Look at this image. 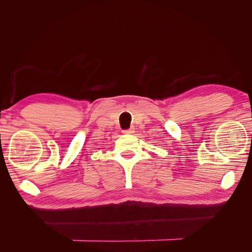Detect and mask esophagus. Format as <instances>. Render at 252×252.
I'll use <instances>...</instances> for the list:
<instances>
[{
	"mask_svg": "<svg viewBox=\"0 0 252 252\" xmlns=\"http://www.w3.org/2000/svg\"><path fill=\"white\" fill-rule=\"evenodd\" d=\"M134 132V128H130V129H127V130H124L123 133L125 134H131Z\"/></svg>",
	"mask_w": 252,
	"mask_h": 252,
	"instance_id": "esophagus-1",
	"label": "esophagus"
}]
</instances>
